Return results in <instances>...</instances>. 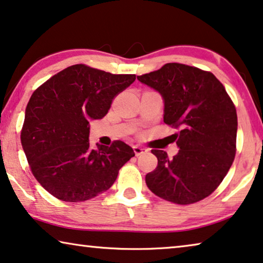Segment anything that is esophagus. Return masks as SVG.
Instances as JSON below:
<instances>
[{
  "instance_id": "1",
  "label": "esophagus",
  "mask_w": 263,
  "mask_h": 263,
  "mask_svg": "<svg viewBox=\"0 0 263 263\" xmlns=\"http://www.w3.org/2000/svg\"><path fill=\"white\" fill-rule=\"evenodd\" d=\"M133 149H134V153H135L136 157H139V155L143 154V153H147V152H148V149H146V148L138 146V144H136V146H133Z\"/></svg>"
}]
</instances>
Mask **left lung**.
<instances>
[{
	"mask_svg": "<svg viewBox=\"0 0 263 263\" xmlns=\"http://www.w3.org/2000/svg\"><path fill=\"white\" fill-rule=\"evenodd\" d=\"M138 79L161 93L163 122L174 134L177 155L152 149L158 166L146 176L154 195L189 205L211 195L229 172L236 154L237 114L234 102L210 71L168 63Z\"/></svg>",
	"mask_w": 263,
	"mask_h": 263,
	"instance_id": "left-lung-1",
	"label": "left lung"
}]
</instances>
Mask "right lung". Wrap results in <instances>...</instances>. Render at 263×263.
<instances>
[{
	"label": "right lung",
	"instance_id": "1",
	"mask_svg": "<svg viewBox=\"0 0 263 263\" xmlns=\"http://www.w3.org/2000/svg\"><path fill=\"white\" fill-rule=\"evenodd\" d=\"M135 78L77 64L30 96L21 144L33 176L53 197L71 203L92 199L111 187L121 167L134 157L121 140L92 149L89 133L90 121L103 119Z\"/></svg>",
	"mask_w": 263,
	"mask_h": 263
}]
</instances>
